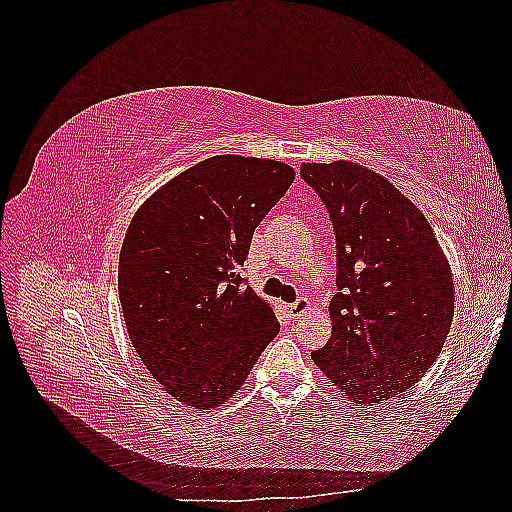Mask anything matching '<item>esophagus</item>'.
<instances>
[{
  "label": "esophagus",
  "mask_w": 512,
  "mask_h": 512,
  "mask_svg": "<svg viewBox=\"0 0 512 512\" xmlns=\"http://www.w3.org/2000/svg\"><path fill=\"white\" fill-rule=\"evenodd\" d=\"M288 309H290V314L297 318V316H303L307 309H309V301L305 299V297H299L297 301H294L292 305H288Z\"/></svg>",
  "instance_id": "1"
}]
</instances>
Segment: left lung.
<instances>
[{
    "mask_svg": "<svg viewBox=\"0 0 512 512\" xmlns=\"http://www.w3.org/2000/svg\"><path fill=\"white\" fill-rule=\"evenodd\" d=\"M337 241L333 331L314 363L354 404H384L436 363L455 286L433 230L391 181L354 162H303Z\"/></svg>",
    "mask_w": 512,
    "mask_h": 512,
    "instance_id": "obj_1",
    "label": "left lung"
}]
</instances>
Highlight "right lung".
I'll list each match as a JSON object with an SVG mask.
<instances>
[{
    "label": "right lung",
    "mask_w": 512,
    "mask_h": 512,
    "mask_svg": "<svg viewBox=\"0 0 512 512\" xmlns=\"http://www.w3.org/2000/svg\"><path fill=\"white\" fill-rule=\"evenodd\" d=\"M292 181L284 162L213 156L134 213L119 254V301L134 350L177 401L224 404L280 333L271 305L241 286L237 269Z\"/></svg>",
    "instance_id": "1"
}]
</instances>
